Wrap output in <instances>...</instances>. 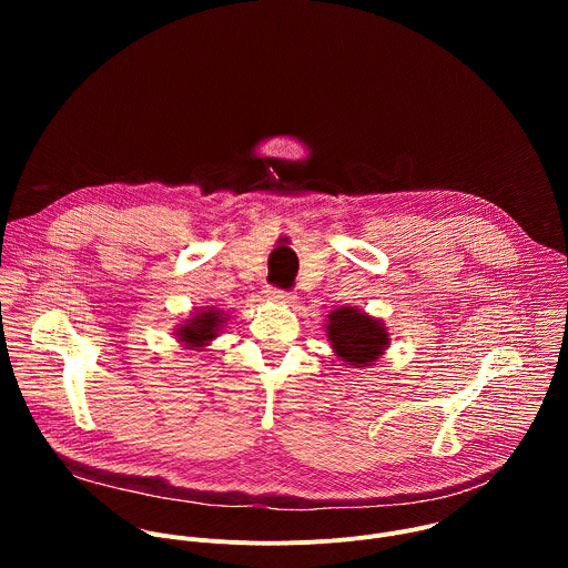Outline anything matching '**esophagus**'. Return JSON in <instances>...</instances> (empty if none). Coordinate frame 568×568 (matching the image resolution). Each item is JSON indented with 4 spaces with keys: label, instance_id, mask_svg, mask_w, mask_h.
I'll return each mask as SVG.
<instances>
[{
    "label": "esophagus",
    "instance_id": "1",
    "mask_svg": "<svg viewBox=\"0 0 568 568\" xmlns=\"http://www.w3.org/2000/svg\"><path fill=\"white\" fill-rule=\"evenodd\" d=\"M267 298L274 301V303H281V305H292L296 303V296L292 292H283V290H276V287H270L267 290Z\"/></svg>",
    "mask_w": 568,
    "mask_h": 568
}]
</instances>
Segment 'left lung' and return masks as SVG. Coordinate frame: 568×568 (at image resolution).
Segmentation results:
<instances>
[{"label":"left lung","instance_id":"obj_1","mask_svg":"<svg viewBox=\"0 0 568 568\" xmlns=\"http://www.w3.org/2000/svg\"><path fill=\"white\" fill-rule=\"evenodd\" d=\"M326 337L335 355L351 368L373 366L388 348L384 323L357 307H337L326 318Z\"/></svg>","mask_w":568,"mask_h":568}]
</instances>
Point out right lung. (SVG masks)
Here are the masks:
<instances>
[{
  "instance_id": "1",
  "label": "right lung",
  "mask_w": 568,
  "mask_h": 568,
  "mask_svg": "<svg viewBox=\"0 0 568 568\" xmlns=\"http://www.w3.org/2000/svg\"><path fill=\"white\" fill-rule=\"evenodd\" d=\"M224 321H226V314L217 307L197 310L193 312V316H189L175 328L178 342L189 351H202L217 337Z\"/></svg>"
}]
</instances>
